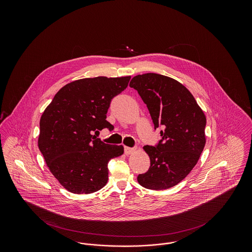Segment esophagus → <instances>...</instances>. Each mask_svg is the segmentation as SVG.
<instances>
[{
  "label": "esophagus",
  "mask_w": 252,
  "mask_h": 252,
  "mask_svg": "<svg viewBox=\"0 0 252 252\" xmlns=\"http://www.w3.org/2000/svg\"><path fill=\"white\" fill-rule=\"evenodd\" d=\"M134 151H135V149H134V148L125 146V154H126V155H130V154H132Z\"/></svg>",
  "instance_id": "34e87169"
}]
</instances>
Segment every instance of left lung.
<instances>
[{
  "mask_svg": "<svg viewBox=\"0 0 252 252\" xmlns=\"http://www.w3.org/2000/svg\"><path fill=\"white\" fill-rule=\"evenodd\" d=\"M149 110L155 129L162 126L156 146L145 145L150 167L138 176L147 189L164 190L184 180L197 163L206 144V116L189 90L162 74L148 72L129 83Z\"/></svg>",
  "mask_w": 252,
  "mask_h": 252,
  "instance_id": "obj_1",
  "label": "left lung"
}]
</instances>
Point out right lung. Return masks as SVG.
<instances>
[{
	"instance_id": "1",
	"label": "right lung",
	"mask_w": 252,
	"mask_h": 252,
	"mask_svg": "<svg viewBox=\"0 0 252 252\" xmlns=\"http://www.w3.org/2000/svg\"><path fill=\"white\" fill-rule=\"evenodd\" d=\"M131 76H97L62 87L39 121L38 148L50 172L73 193H92L108 182V161L124 154L123 145L103 143L93 135L112 130L107 119L111 99Z\"/></svg>"
}]
</instances>
